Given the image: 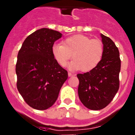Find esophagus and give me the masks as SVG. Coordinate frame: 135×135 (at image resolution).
Instances as JSON below:
<instances>
[{
	"label": "esophagus",
	"mask_w": 135,
	"mask_h": 135,
	"mask_svg": "<svg viewBox=\"0 0 135 135\" xmlns=\"http://www.w3.org/2000/svg\"><path fill=\"white\" fill-rule=\"evenodd\" d=\"M74 74H71V72H68V76L69 77H71V76H73Z\"/></svg>",
	"instance_id": "esophagus-1"
}]
</instances>
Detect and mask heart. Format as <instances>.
Here are the masks:
<instances>
[{"label": "heart", "instance_id": "b5f03b06", "mask_svg": "<svg viewBox=\"0 0 135 135\" xmlns=\"http://www.w3.org/2000/svg\"><path fill=\"white\" fill-rule=\"evenodd\" d=\"M52 53L61 66H65L71 57L73 61L69 64V68L87 72L100 63L103 55V46L101 40L78 34L65 39L63 45L54 44Z\"/></svg>", "mask_w": 135, "mask_h": 135}]
</instances>
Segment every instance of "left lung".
Wrapping results in <instances>:
<instances>
[{
    "mask_svg": "<svg viewBox=\"0 0 135 135\" xmlns=\"http://www.w3.org/2000/svg\"><path fill=\"white\" fill-rule=\"evenodd\" d=\"M103 55L98 65L89 72L77 74L78 96L88 109L100 110L108 105L119 89L120 53L109 37L101 34Z\"/></svg>",
    "mask_w": 135,
    "mask_h": 135,
    "instance_id": "obj_1",
    "label": "left lung"
}]
</instances>
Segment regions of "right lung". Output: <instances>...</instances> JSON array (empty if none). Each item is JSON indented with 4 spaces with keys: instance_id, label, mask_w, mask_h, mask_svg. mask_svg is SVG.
I'll return each instance as SVG.
<instances>
[{
    "instance_id": "obj_1",
    "label": "right lung",
    "mask_w": 135,
    "mask_h": 135,
    "mask_svg": "<svg viewBox=\"0 0 135 135\" xmlns=\"http://www.w3.org/2000/svg\"><path fill=\"white\" fill-rule=\"evenodd\" d=\"M49 28L35 31L26 38L17 55V87L31 108L45 110L57 99L68 75L54 59L52 46L61 38Z\"/></svg>"
}]
</instances>
